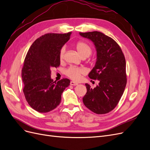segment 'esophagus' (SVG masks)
Returning <instances> with one entry per match:
<instances>
[{"label": "esophagus", "mask_w": 150, "mask_h": 150, "mask_svg": "<svg viewBox=\"0 0 150 150\" xmlns=\"http://www.w3.org/2000/svg\"><path fill=\"white\" fill-rule=\"evenodd\" d=\"M70 84H71V86H77V85L78 84V83H75V82H74V81H71Z\"/></svg>", "instance_id": "obj_1"}]
</instances>
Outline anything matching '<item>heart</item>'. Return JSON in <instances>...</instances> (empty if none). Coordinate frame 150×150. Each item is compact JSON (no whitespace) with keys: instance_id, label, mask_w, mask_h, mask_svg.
Segmentation results:
<instances>
[{"instance_id":"b5f03b06","label":"heart","mask_w":150,"mask_h":150,"mask_svg":"<svg viewBox=\"0 0 150 150\" xmlns=\"http://www.w3.org/2000/svg\"><path fill=\"white\" fill-rule=\"evenodd\" d=\"M76 47L77 51L83 57H87L92 52V49L89 45L83 41H79L76 43ZM66 52V47H62L59 52V58L61 61L64 59ZM64 73L68 78L71 79L78 81L81 78V76L86 74V70L85 68L82 67L70 66L65 70Z\"/></svg>"}]
</instances>
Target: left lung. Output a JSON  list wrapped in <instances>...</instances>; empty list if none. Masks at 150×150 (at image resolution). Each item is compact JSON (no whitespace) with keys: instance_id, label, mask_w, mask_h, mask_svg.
Here are the masks:
<instances>
[{"instance_id":"8db88e82","label":"left lung","mask_w":150,"mask_h":150,"mask_svg":"<svg viewBox=\"0 0 150 150\" xmlns=\"http://www.w3.org/2000/svg\"><path fill=\"white\" fill-rule=\"evenodd\" d=\"M79 34L91 40L96 47L97 61L88 76L99 82L94 89L85 84L87 92L83 101L94 113L106 114L117 106L126 87L127 78L124 54L114 39L100 32L79 33Z\"/></svg>"}]
</instances>
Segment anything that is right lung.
<instances>
[{
	"label": "right lung",
	"mask_w": 150,
	"mask_h": 150,
	"mask_svg": "<svg viewBox=\"0 0 150 150\" xmlns=\"http://www.w3.org/2000/svg\"><path fill=\"white\" fill-rule=\"evenodd\" d=\"M71 34H44L35 40L26 54L22 69L23 93L29 106L39 112L55 109L61 103L62 93L70 85L67 78L54 82L51 69L59 66V52Z\"/></svg>",
	"instance_id": "add662e5"
}]
</instances>
